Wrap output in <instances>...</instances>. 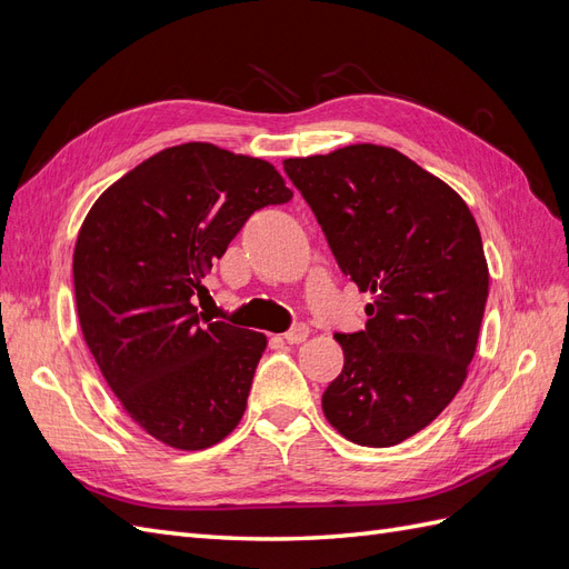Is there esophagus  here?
Wrapping results in <instances>:
<instances>
[{
	"mask_svg": "<svg viewBox=\"0 0 569 569\" xmlns=\"http://www.w3.org/2000/svg\"><path fill=\"white\" fill-rule=\"evenodd\" d=\"M308 335H311V330H308L306 325H297V327H291V330L282 337L287 343H301V341H306L308 339Z\"/></svg>",
	"mask_w": 569,
	"mask_h": 569,
	"instance_id": "34e87169",
	"label": "esophagus"
}]
</instances>
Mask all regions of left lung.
I'll list each match as a JSON object with an SVG mask.
<instances>
[{
    "instance_id": "8db88e82",
    "label": "left lung",
    "mask_w": 569,
    "mask_h": 569,
    "mask_svg": "<svg viewBox=\"0 0 569 569\" xmlns=\"http://www.w3.org/2000/svg\"><path fill=\"white\" fill-rule=\"evenodd\" d=\"M343 274L370 291L366 330L335 335L343 368L322 393L341 437L387 449L418 435L468 377L489 297L477 222L401 151L351 144L287 159Z\"/></svg>"
}]
</instances>
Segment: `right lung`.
Here are the masks:
<instances>
[{"label":"right lung","mask_w":569,"mask_h":569,"mask_svg":"<svg viewBox=\"0 0 569 569\" xmlns=\"http://www.w3.org/2000/svg\"><path fill=\"white\" fill-rule=\"evenodd\" d=\"M289 199L272 163L187 142L132 168L84 216L82 337L128 416L170 449H209L244 416L268 339L203 318L194 295L249 216Z\"/></svg>","instance_id":"right-lung-1"}]
</instances>
